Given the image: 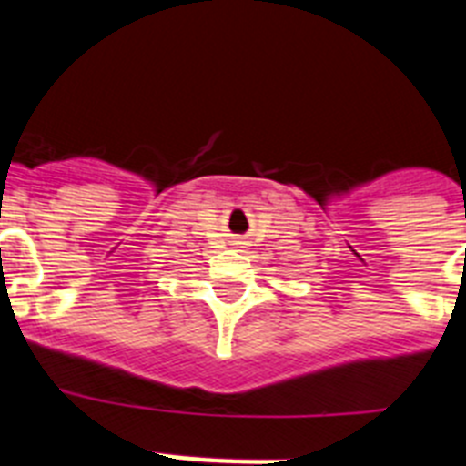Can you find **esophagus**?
Returning a JSON list of instances; mask_svg holds the SVG:
<instances>
[{"label": "esophagus", "mask_w": 466, "mask_h": 466, "mask_svg": "<svg viewBox=\"0 0 466 466\" xmlns=\"http://www.w3.org/2000/svg\"><path fill=\"white\" fill-rule=\"evenodd\" d=\"M236 245H242V242H240V240H238V242H236Z\"/></svg>", "instance_id": "1"}]
</instances>
